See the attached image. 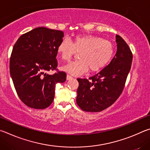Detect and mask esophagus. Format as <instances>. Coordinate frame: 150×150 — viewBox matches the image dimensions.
Here are the masks:
<instances>
[{"mask_svg":"<svg viewBox=\"0 0 150 150\" xmlns=\"http://www.w3.org/2000/svg\"><path fill=\"white\" fill-rule=\"evenodd\" d=\"M72 77L71 76H70V75H68V74H67V80H71V79H72Z\"/></svg>","mask_w":150,"mask_h":150,"instance_id":"esophagus-1","label":"esophagus"}]
</instances>
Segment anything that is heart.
<instances>
[{
  "label": "heart",
  "mask_w": 150,
  "mask_h": 150,
  "mask_svg": "<svg viewBox=\"0 0 150 150\" xmlns=\"http://www.w3.org/2000/svg\"><path fill=\"white\" fill-rule=\"evenodd\" d=\"M57 52L64 61H69L76 52H80L79 60L68 63L62 69L71 74L80 75L88 70L96 72L103 69L111 60L115 49L110 41L87 34L75 36L72 42L62 39L57 47Z\"/></svg>",
  "instance_id": "heart-1"
}]
</instances>
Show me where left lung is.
Here are the masks:
<instances>
[{
  "instance_id": "obj_1",
  "label": "left lung",
  "mask_w": 150,
  "mask_h": 150,
  "mask_svg": "<svg viewBox=\"0 0 150 150\" xmlns=\"http://www.w3.org/2000/svg\"><path fill=\"white\" fill-rule=\"evenodd\" d=\"M117 53L111 62L89 80L78 78L76 103L83 111L99 112L113 104L124 89L132 53L121 37L116 35Z\"/></svg>"
}]
</instances>
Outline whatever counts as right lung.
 Segmentation results:
<instances>
[{
  "instance_id": "obj_1",
  "label": "right lung",
  "mask_w": 150,
  "mask_h": 150,
  "mask_svg": "<svg viewBox=\"0 0 150 150\" xmlns=\"http://www.w3.org/2000/svg\"><path fill=\"white\" fill-rule=\"evenodd\" d=\"M62 31L44 27L21 35L13 47L10 73L20 99L30 108L44 109L53 101L57 83H63L67 74L57 69V47L62 40Z\"/></svg>"
}]
</instances>
